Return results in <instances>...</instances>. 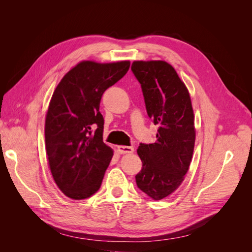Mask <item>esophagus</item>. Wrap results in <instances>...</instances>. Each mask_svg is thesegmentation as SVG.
Wrapping results in <instances>:
<instances>
[{"instance_id": "esophagus-1", "label": "esophagus", "mask_w": 252, "mask_h": 252, "mask_svg": "<svg viewBox=\"0 0 252 252\" xmlns=\"http://www.w3.org/2000/svg\"><path fill=\"white\" fill-rule=\"evenodd\" d=\"M118 150L121 155H127V154H132L134 151V148L129 147V146H118Z\"/></svg>"}]
</instances>
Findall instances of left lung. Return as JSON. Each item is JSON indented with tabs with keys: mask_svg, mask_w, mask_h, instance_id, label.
Returning <instances> with one entry per match:
<instances>
[{
	"mask_svg": "<svg viewBox=\"0 0 252 252\" xmlns=\"http://www.w3.org/2000/svg\"><path fill=\"white\" fill-rule=\"evenodd\" d=\"M131 70L142 87L148 117L158 125L157 142L140 144L143 163L135 182L156 201L177 190L191 162L195 129L185 84L165 61H134Z\"/></svg>",
	"mask_w": 252,
	"mask_h": 252,
	"instance_id": "left-lung-1",
	"label": "left lung"
}]
</instances>
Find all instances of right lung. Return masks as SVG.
I'll list each match as a JSON object with an SVG mask.
<instances>
[{
  "instance_id": "add662e5",
  "label": "right lung",
  "mask_w": 252,
  "mask_h": 252,
  "mask_svg": "<svg viewBox=\"0 0 252 252\" xmlns=\"http://www.w3.org/2000/svg\"><path fill=\"white\" fill-rule=\"evenodd\" d=\"M129 66V61H83L64 75L52 94L45 120L46 154L53 180L70 199H87L101 187L113 156L103 142L101 98Z\"/></svg>"
}]
</instances>
